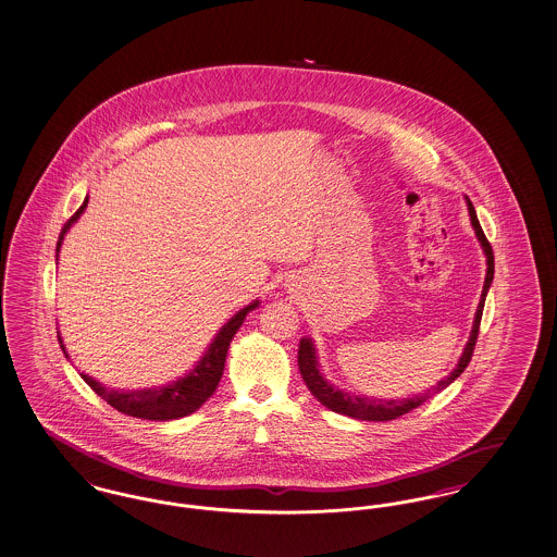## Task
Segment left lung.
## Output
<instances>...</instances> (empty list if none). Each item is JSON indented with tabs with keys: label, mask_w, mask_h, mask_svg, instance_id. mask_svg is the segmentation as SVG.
Segmentation results:
<instances>
[{
	"label": "left lung",
	"mask_w": 557,
	"mask_h": 557,
	"mask_svg": "<svg viewBox=\"0 0 557 557\" xmlns=\"http://www.w3.org/2000/svg\"><path fill=\"white\" fill-rule=\"evenodd\" d=\"M468 213H470L472 227L476 232V238H479V243H481L485 255H487V277H485L481 302H479V309H476V314H474V325H472V332H470V339H468L467 348H465V355L460 357L458 367L444 381H440L433 387L435 394L445 389L454 379H458L465 373V369H467L468 362L472 358V352H474V346H476L481 317H483V307H485V296H487V289H490L491 282H493V268H495V263H493V248H491L490 240H487L481 223L476 220V213H474V207H472L470 200H468ZM298 369H300V375L305 379L309 392L325 408L334 410L337 414L360 419V421H394V419H398L401 414L410 412L412 408L421 406L429 398V394H423V396H414V398H408V400H371V398H358V396H350L346 392L334 389V385H330L319 373L314 348H312V342L309 337L300 339V344H298Z\"/></svg>",
	"instance_id": "8db88e82"
}]
</instances>
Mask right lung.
<instances>
[{"label": "right lung", "mask_w": 557, "mask_h": 557, "mask_svg": "<svg viewBox=\"0 0 557 557\" xmlns=\"http://www.w3.org/2000/svg\"><path fill=\"white\" fill-rule=\"evenodd\" d=\"M89 202V197L85 202L78 207V211L64 223L62 232H60V240H58V250L64 240V234L70 230V225L81 218V213L85 211ZM259 300H255L252 305H248L246 309L236 312L222 330L220 334L215 335L213 344L209 346L207 355L200 358L197 369H193L184 379H178L172 385L159 387V389H138V392H115V389H108L106 385L97 383L95 379L89 375H83L87 381L90 389L101 396L103 400L113 406L117 412L128 414V417H136V419H147V421H174V419H182L195 410H199L205 401L209 400L220 383L223 375V364H225V355L230 348L232 337L240 330L243 321L246 319V312L257 309ZM60 346L66 355V348L62 344V337L58 335ZM67 357V355H66Z\"/></svg>", "instance_id": "right-lung-1"}]
</instances>
